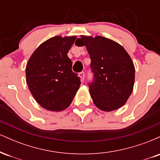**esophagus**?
<instances>
[{
    "label": "esophagus",
    "mask_w": 160,
    "mask_h": 160,
    "mask_svg": "<svg viewBox=\"0 0 160 160\" xmlns=\"http://www.w3.org/2000/svg\"><path fill=\"white\" fill-rule=\"evenodd\" d=\"M79 77L81 78V80H84V79H85V73L83 71H81V72L79 73Z\"/></svg>",
    "instance_id": "34e87169"
}]
</instances>
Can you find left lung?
<instances>
[{"instance_id":"left-lung-1","label":"left lung","mask_w":160,"mask_h":160,"mask_svg":"<svg viewBox=\"0 0 160 160\" xmlns=\"http://www.w3.org/2000/svg\"><path fill=\"white\" fill-rule=\"evenodd\" d=\"M77 40L78 45L86 46L90 56L92 78L88 85L95 105L104 111L122 107L135 81V67L129 55L119 43L102 36H81Z\"/></svg>"}]
</instances>
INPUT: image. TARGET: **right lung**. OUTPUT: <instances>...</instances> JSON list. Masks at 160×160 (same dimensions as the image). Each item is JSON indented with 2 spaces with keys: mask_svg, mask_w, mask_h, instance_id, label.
<instances>
[{
  "mask_svg": "<svg viewBox=\"0 0 160 160\" xmlns=\"http://www.w3.org/2000/svg\"><path fill=\"white\" fill-rule=\"evenodd\" d=\"M75 39L53 37L40 45L28 62L25 72L30 92L37 102L49 111L66 109L81 84L67 55Z\"/></svg>",
  "mask_w": 160,
  "mask_h": 160,
  "instance_id": "obj_1",
  "label": "right lung"
}]
</instances>
